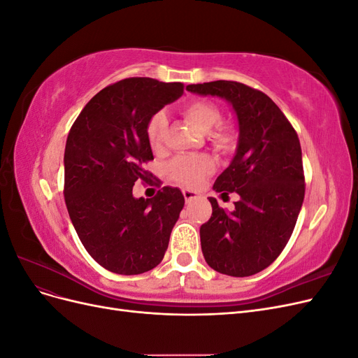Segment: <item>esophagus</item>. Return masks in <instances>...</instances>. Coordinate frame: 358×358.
<instances>
[{"label":"esophagus","mask_w":358,"mask_h":358,"mask_svg":"<svg viewBox=\"0 0 358 358\" xmlns=\"http://www.w3.org/2000/svg\"><path fill=\"white\" fill-rule=\"evenodd\" d=\"M182 194H183V197H185V201H187V203H189V201H192V200H196V199L199 197V194L191 191V189H183Z\"/></svg>","instance_id":"esophagus-1"}]
</instances>
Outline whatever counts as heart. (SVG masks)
Listing matches in <instances>:
<instances>
[{
  "label": "heart",
  "mask_w": 358,
  "mask_h": 358,
  "mask_svg": "<svg viewBox=\"0 0 358 358\" xmlns=\"http://www.w3.org/2000/svg\"><path fill=\"white\" fill-rule=\"evenodd\" d=\"M187 121L197 128L200 133H208L215 125L221 121V112L213 103L206 100H194L188 103L182 110ZM167 129V116L164 112H157L149 117L146 125V138L149 146L154 150L159 149L164 140ZM213 130V129H212ZM211 132V131H210ZM234 131L230 127L219 125L209 134V140L221 150L230 149L234 143ZM215 162L209 155H179L173 158L167 164L169 176L183 183L187 187H197L199 183L212 173Z\"/></svg>",
  "instance_id": "1"
}]
</instances>
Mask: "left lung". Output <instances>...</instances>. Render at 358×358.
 <instances>
[{"mask_svg": "<svg viewBox=\"0 0 358 358\" xmlns=\"http://www.w3.org/2000/svg\"><path fill=\"white\" fill-rule=\"evenodd\" d=\"M199 95L230 103L239 124L236 154L216 178V192H237L234 210L210 197L212 216L200 227L206 263L229 276L262 272L282 252L305 199L301 148L296 129L264 92L239 82L188 85Z\"/></svg>", "mask_w": 358, "mask_h": 358, "instance_id": "8db88e82", "label": "left lung"}]
</instances>
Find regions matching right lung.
Listing matches in <instances>:
<instances>
[{"mask_svg":"<svg viewBox=\"0 0 358 358\" xmlns=\"http://www.w3.org/2000/svg\"><path fill=\"white\" fill-rule=\"evenodd\" d=\"M183 94L179 82L129 78L106 86L76 119L64 152V197L86 251L117 275H138L161 263L185 204L180 189L164 187L136 199L154 159L146 138L149 117Z\"/></svg>","mask_w":358,"mask_h":358,"instance_id":"obj_1","label":"right lung"}]
</instances>
